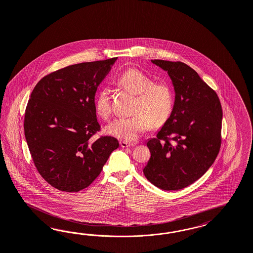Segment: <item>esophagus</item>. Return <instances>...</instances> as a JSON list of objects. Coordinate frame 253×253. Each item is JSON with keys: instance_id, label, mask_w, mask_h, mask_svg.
<instances>
[{"instance_id": "34e87169", "label": "esophagus", "mask_w": 253, "mask_h": 253, "mask_svg": "<svg viewBox=\"0 0 253 253\" xmlns=\"http://www.w3.org/2000/svg\"><path fill=\"white\" fill-rule=\"evenodd\" d=\"M120 145L122 147H130V146H134L136 144L135 143H127L125 141H121Z\"/></svg>"}]
</instances>
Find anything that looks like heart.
Returning a JSON list of instances; mask_svg holds the SVG:
<instances>
[{
  "label": "heart",
  "mask_w": 253,
  "mask_h": 253,
  "mask_svg": "<svg viewBox=\"0 0 253 253\" xmlns=\"http://www.w3.org/2000/svg\"><path fill=\"white\" fill-rule=\"evenodd\" d=\"M124 89L136 94L130 118H119L109 123L107 133L124 141H136L149 126L161 127L168 121L174 106V92L167 84L155 83L151 77L137 69H126L117 78ZM97 114L108 120L112 113L111 93L103 88L95 99Z\"/></svg>",
  "instance_id": "b5f03b06"
}]
</instances>
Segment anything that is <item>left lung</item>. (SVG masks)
Returning <instances> with one entry per match:
<instances>
[{"label": "left lung", "mask_w": 253, "mask_h": 253, "mask_svg": "<svg viewBox=\"0 0 253 253\" xmlns=\"http://www.w3.org/2000/svg\"><path fill=\"white\" fill-rule=\"evenodd\" d=\"M168 72L175 91L172 112L148 140L151 157L143 169L162 190H179L202 176L220 151L222 110L214 90L183 62L155 59Z\"/></svg>", "instance_id": "8db88e82"}]
</instances>
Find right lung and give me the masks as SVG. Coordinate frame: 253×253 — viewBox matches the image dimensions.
Returning a JSON list of instances; mask_svg holds the SVG:
<instances>
[{"label": "right lung", "mask_w": 253, "mask_h": 253, "mask_svg": "<svg viewBox=\"0 0 253 253\" xmlns=\"http://www.w3.org/2000/svg\"><path fill=\"white\" fill-rule=\"evenodd\" d=\"M117 60L85 62L43 77L31 92L24 132L39 173L65 192L86 188L119 147L112 136L92 137L101 127L94 95Z\"/></svg>", "instance_id": "right-lung-1"}]
</instances>
